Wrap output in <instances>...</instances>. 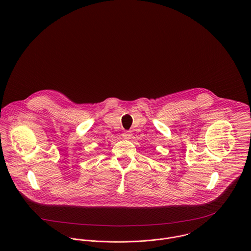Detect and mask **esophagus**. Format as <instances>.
<instances>
[{"instance_id": "obj_1", "label": "esophagus", "mask_w": 251, "mask_h": 251, "mask_svg": "<svg viewBox=\"0 0 251 251\" xmlns=\"http://www.w3.org/2000/svg\"><path fill=\"white\" fill-rule=\"evenodd\" d=\"M122 137L124 138V139H131L132 138V133H131V131H125V132H123L122 133Z\"/></svg>"}]
</instances>
